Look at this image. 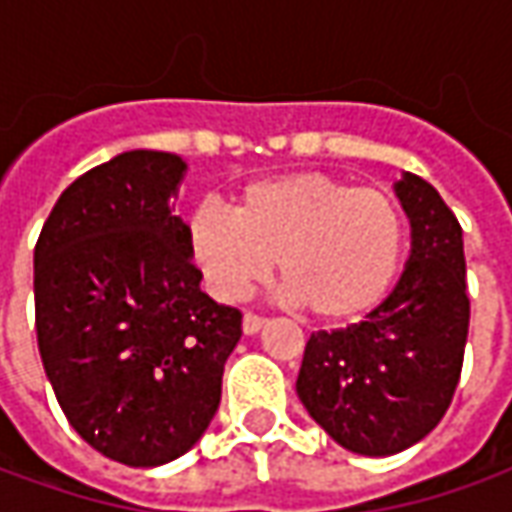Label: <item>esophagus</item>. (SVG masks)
Instances as JSON below:
<instances>
[{"mask_svg": "<svg viewBox=\"0 0 512 512\" xmlns=\"http://www.w3.org/2000/svg\"><path fill=\"white\" fill-rule=\"evenodd\" d=\"M263 325H266V319H263V316L243 314V333H246V336H252V333H257V330L263 328Z\"/></svg>", "mask_w": 512, "mask_h": 512, "instance_id": "esophagus-1", "label": "esophagus"}]
</instances>
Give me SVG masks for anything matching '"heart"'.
<instances>
[{
	"label": "heart",
	"mask_w": 512,
	"mask_h": 512,
	"mask_svg": "<svg viewBox=\"0 0 512 512\" xmlns=\"http://www.w3.org/2000/svg\"><path fill=\"white\" fill-rule=\"evenodd\" d=\"M187 255L221 300H241L280 260L285 294L319 322L378 308L403 260V215L387 190L322 173L257 179L232 215L201 204L184 227Z\"/></svg>",
	"instance_id": "1"
}]
</instances>
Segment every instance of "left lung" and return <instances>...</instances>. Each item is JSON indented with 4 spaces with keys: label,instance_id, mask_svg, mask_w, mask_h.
Listing matches in <instances>:
<instances>
[{
    "label": "left lung",
    "instance_id": "left-lung-1",
    "mask_svg": "<svg viewBox=\"0 0 512 512\" xmlns=\"http://www.w3.org/2000/svg\"><path fill=\"white\" fill-rule=\"evenodd\" d=\"M395 196L412 232L401 280L358 325L311 333L297 375L308 415L364 457L406 451L443 420L471 319L460 221L415 173Z\"/></svg>",
    "mask_w": 512,
    "mask_h": 512
}]
</instances>
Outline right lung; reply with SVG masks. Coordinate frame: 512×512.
Here are the masks:
<instances>
[{
	"label": "right lung",
	"instance_id": "add662e5",
	"mask_svg": "<svg viewBox=\"0 0 512 512\" xmlns=\"http://www.w3.org/2000/svg\"><path fill=\"white\" fill-rule=\"evenodd\" d=\"M187 162L125 151L86 170L38 235V353L72 429L103 457L156 468L201 440L241 311L201 291L176 196Z\"/></svg>",
	"mask_w": 512,
	"mask_h": 512
}]
</instances>
